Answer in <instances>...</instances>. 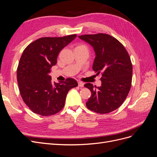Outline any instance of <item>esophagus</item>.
<instances>
[{
  "instance_id": "obj_1",
  "label": "esophagus",
  "mask_w": 157,
  "mask_h": 157,
  "mask_svg": "<svg viewBox=\"0 0 157 157\" xmlns=\"http://www.w3.org/2000/svg\"><path fill=\"white\" fill-rule=\"evenodd\" d=\"M78 86H80V87H83L84 86V83L81 81H78Z\"/></svg>"
}]
</instances>
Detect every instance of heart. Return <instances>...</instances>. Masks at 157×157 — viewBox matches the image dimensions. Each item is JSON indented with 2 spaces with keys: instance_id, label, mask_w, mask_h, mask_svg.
<instances>
[{
  "instance_id": "heart-1",
  "label": "heart",
  "mask_w": 157,
  "mask_h": 157,
  "mask_svg": "<svg viewBox=\"0 0 157 157\" xmlns=\"http://www.w3.org/2000/svg\"><path fill=\"white\" fill-rule=\"evenodd\" d=\"M77 47H79V48H86V46H85L83 45V44H80V45L77 46ZM77 47H76V48H77Z\"/></svg>"
}]
</instances>
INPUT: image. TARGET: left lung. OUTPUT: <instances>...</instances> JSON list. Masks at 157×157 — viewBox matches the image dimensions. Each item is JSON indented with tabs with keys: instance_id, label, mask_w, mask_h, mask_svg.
Segmentation results:
<instances>
[{
	"instance_id": "8db88e82",
	"label": "left lung",
	"mask_w": 157,
	"mask_h": 157,
	"mask_svg": "<svg viewBox=\"0 0 157 157\" xmlns=\"http://www.w3.org/2000/svg\"><path fill=\"white\" fill-rule=\"evenodd\" d=\"M78 37L94 48L96 58L92 68L98 75H102L101 86H94L91 83L84 84L92 92L86 107L100 114L115 111L124 102L132 86V65L130 56L124 46L109 35L98 33Z\"/></svg>"
}]
</instances>
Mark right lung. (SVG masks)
Masks as SVG:
<instances>
[{
    "instance_id": "right-lung-1",
    "label": "right lung",
    "mask_w": 157,
    "mask_h": 157,
    "mask_svg": "<svg viewBox=\"0 0 157 157\" xmlns=\"http://www.w3.org/2000/svg\"><path fill=\"white\" fill-rule=\"evenodd\" d=\"M76 36L42 37L23 50L17 69V79L23 100L33 113L41 116L58 113L65 105L69 90L78 86L72 78L56 83L48 75L51 67L57 63L60 51Z\"/></svg>"
}]
</instances>
